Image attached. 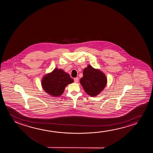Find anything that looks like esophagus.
<instances>
[{
	"mask_svg": "<svg viewBox=\"0 0 153 153\" xmlns=\"http://www.w3.org/2000/svg\"><path fill=\"white\" fill-rule=\"evenodd\" d=\"M74 82L77 83V82H78V80H79V78H78V77L75 78H74Z\"/></svg>",
	"mask_w": 153,
	"mask_h": 153,
	"instance_id": "1",
	"label": "esophagus"
}]
</instances>
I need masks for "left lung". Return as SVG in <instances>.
<instances>
[{
  "label": "left lung",
  "mask_w": 153,
  "mask_h": 153,
  "mask_svg": "<svg viewBox=\"0 0 153 153\" xmlns=\"http://www.w3.org/2000/svg\"><path fill=\"white\" fill-rule=\"evenodd\" d=\"M85 92L90 96H96L105 88L107 78L101 71L88 65L83 71V77L80 80Z\"/></svg>",
  "instance_id": "obj_1"
}]
</instances>
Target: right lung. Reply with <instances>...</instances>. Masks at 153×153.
Returning <instances> with one entry per match:
<instances>
[{
	"label": "right lung",
	"mask_w": 153,
	"mask_h": 153,
	"mask_svg": "<svg viewBox=\"0 0 153 153\" xmlns=\"http://www.w3.org/2000/svg\"><path fill=\"white\" fill-rule=\"evenodd\" d=\"M74 82L68 74L62 69L55 68L45 76L42 80V87L51 96L58 97L63 94L65 87Z\"/></svg>",
	"instance_id": "add662e5"
}]
</instances>
